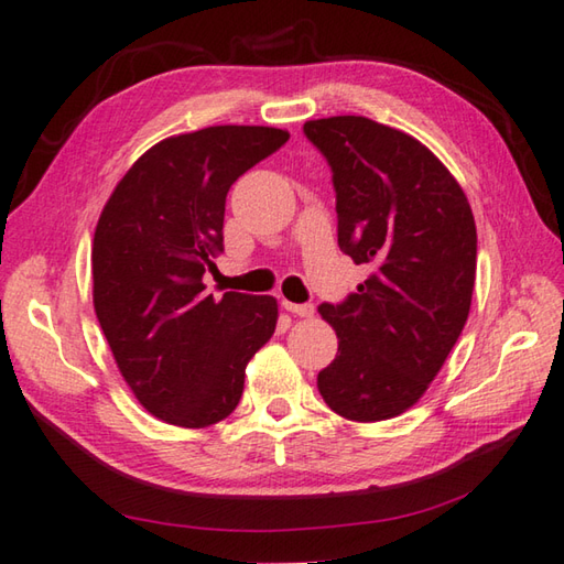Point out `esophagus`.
Returning <instances> with one entry per match:
<instances>
[{"label": "esophagus", "mask_w": 564, "mask_h": 564, "mask_svg": "<svg viewBox=\"0 0 564 564\" xmlns=\"http://www.w3.org/2000/svg\"><path fill=\"white\" fill-rule=\"evenodd\" d=\"M283 307L289 313L297 315V317H313L315 315V307L311 303H289V301H283Z\"/></svg>", "instance_id": "34e87169"}]
</instances>
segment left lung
<instances>
[{"label": "left lung", "instance_id": "left-lung-1", "mask_svg": "<svg viewBox=\"0 0 564 564\" xmlns=\"http://www.w3.org/2000/svg\"><path fill=\"white\" fill-rule=\"evenodd\" d=\"M303 131L333 169L337 245L371 269L345 303L317 307L339 339L317 389L347 421H389L427 391L467 323L477 225L455 175L405 131L351 115Z\"/></svg>", "mask_w": 564, "mask_h": 564}]
</instances>
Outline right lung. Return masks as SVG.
<instances>
[{"instance_id": "add662e5", "label": "right lung", "mask_w": 564, "mask_h": 564, "mask_svg": "<svg viewBox=\"0 0 564 564\" xmlns=\"http://www.w3.org/2000/svg\"><path fill=\"white\" fill-rule=\"evenodd\" d=\"M207 127L151 147L109 195L93 241V303L121 377L159 421L207 427L235 411L279 319L271 295H205L225 249L231 183L289 141Z\"/></svg>"}]
</instances>
